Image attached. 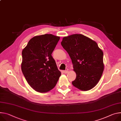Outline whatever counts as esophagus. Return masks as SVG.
<instances>
[{
	"instance_id": "obj_1",
	"label": "esophagus",
	"mask_w": 121,
	"mask_h": 121,
	"mask_svg": "<svg viewBox=\"0 0 121 121\" xmlns=\"http://www.w3.org/2000/svg\"><path fill=\"white\" fill-rule=\"evenodd\" d=\"M69 72V71L68 70H64V73H65V74H67V73H68Z\"/></svg>"
}]
</instances>
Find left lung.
Wrapping results in <instances>:
<instances>
[{
	"instance_id": "obj_1",
	"label": "left lung",
	"mask_w": 121,
	"mask_h": 121,
	"mask_svg": "<svg viewBox=\"0 0 121 121\" xmlns=\"http://www.w3.org/2000/svg\"><path fill=\"white\" fill-rule=\"evenodd\" d=\"M61 44L69 53L76 73L73 85L82 91L93 88L104 70L102 51L96 42L82 34L65 37Z\"/></svg>"
}]
</instances>
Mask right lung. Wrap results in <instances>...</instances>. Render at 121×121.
<instances>
[{
	"label": "right lung",
	"instance_id": "right-lung-1",
	"mask_svg": "<svg viewBox=\"0 0 121 121\" xmlns=\"http://www.w3.org/2000/svg\"><path fill=\"white\" fill-rule=\"evenodd\" d=\"M60 37L52 34L32 38L23 49L21 69L30 86L45 93L53 89L61 76L52 53Z\"/></svg>",
	"mask_w": 121,
	"mask_h": 121
}]
</instances>
